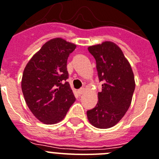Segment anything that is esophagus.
Segmentation results:
<instances>
[{"instance_id": "obj_1", "label": "esophagus", "mask_w": 159, "mask_h": 159, "mask_svg": "<svg viewBox=\"0 0 159 159\" xmlns=\"http://www.w3.org/2000/svg\"><path fill=\"white\" fill-rule=\"evenodd\" d=\"M84 91H85V89H84V88H82V89H79L78 91V93L80 94V95H81V94H83L84 93Z\"/></svg>"}]
</instances>
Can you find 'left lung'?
Wrapping results in <instances>:
<instances>
[{"label": "left lung", "instance_id": "8db88e82", "mask_svg": "<svg viewBox=\"0 0 159 159\" xmlns=\"http://www.w3.org/2000/svg\"><path fill=\"white\" fill-rule=\"evenodd\" d=\"M94 57L102 92L93 109L87 111L89 123L95 128L114 127L124 117L132 102L135 90L134 74L121 48L111 41L88 48Z\"/></svg>", "mask_w": 159, "mask_h": 159}]
</instances>
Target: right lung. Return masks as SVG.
Instances as JSON below:
<instances>
[{"instance_id": "1", "label": "right lung", "mask_w": 159, "mask_h": 159, "mask_svg": "<svg viewBox=\"0 0 159 159\" xmlns=\"http://www.w3.org/2000/svg\"><path fill=\"white\" fill-rule=\"evenodd\" d=\"M76 44L61 38L47 41L23 70L21 87L25 102L38 120L54 124L65 118L75 101L68 82L67 58Z\"/></svg>"}]
</instances>
